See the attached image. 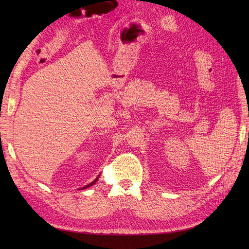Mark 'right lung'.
<instances>
[{"label":"right lung","instance_id":"obj_1","mask_svg":"<svg viewBox=\"0 0 249 249\" xmlns=\"http://www.w3.org/2000/svg\"><path fill=\"white\" fill-rule=\"evenodd\" d=\"M97 178H95V179H94V180H93V182H92V183H90V184H89V185H87V186H85V187H84V188H82V189H85V188H88V187H90V186H92V185H93V184H94V183H95V182H96V180H97Z\"/></svg>","mask_w":249,"mask_h":249}]
</instances>
